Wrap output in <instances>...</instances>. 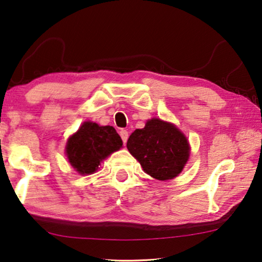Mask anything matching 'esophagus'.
Returning a JSON list of instances; mask_svg holds the SVG:
<instances>
[{
  "instance_id": "obj_1",
  "label": "esophagus",
  "mask_w": 262,
  "mask_h": 262,
  "mask_svg": "<svg viewBox=\"0 0 262 262\" xmlns=\"http://www.w3.org/2000/svg\"><path fill=\"white\" fill-rule=\"evenodd\" d=\"M120 136H121L123 143H126L127 140H128V132L125 130V129H121L120 130Z\"/></svg>"
}]
</instances>
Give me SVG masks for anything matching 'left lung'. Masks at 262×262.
Listing matches in <instances>:
<instances>
[{
  "instance_id": "1",
  "label": "left lung",
  "mask_w": 262,
  "mask_h": 262,
  "mask_svg": "<svg viewBox=\"0 0 262 262\" xmlns=\"http://www.w3.org/2000/svg\"><path fill=\"white\" fill-rule=\"evenodd\" d=\"M127 148L145 173L162 181L176 178L183 171L190 152L183 133L173 123L157 118L132 133Z\"/></svg>"
}]
</instances>
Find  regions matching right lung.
Instances as JSON below:
<instances>
[{"instance_id":"1","label":"right lung","mask_w":262,"mask_h":262,"mask_svg":"<svg viewBox=\"0 0 262 262\" xmlns=\"http://www.w3.org/2000/svg\"><path fill=\"white\" fill-rule=\"evenodd\" d=\"M122 147V140L112 126L85 121L69 137L66 147L68 161L79 174L98 170L103 159Z\"/></svg>"}]
</instances>
